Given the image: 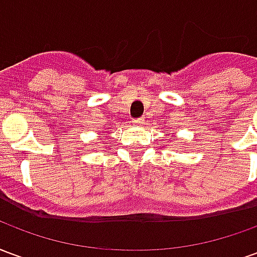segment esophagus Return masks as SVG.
Instances as JSON below:
<instances>
[{"instance_id":"1","label":"esophagus","mask_w":257,"mask_h":257,"mask_svg":"<svg viewBox=\"0 0 257 257\" xmlns=\"http://www.w3.org/2000/svg\"><path fill=\"white\" fill-rule=\"evenodd\" d=\"M134 123H136V125H140V123H143V117L134 118Z\"/></svg>"}]
</instances>
